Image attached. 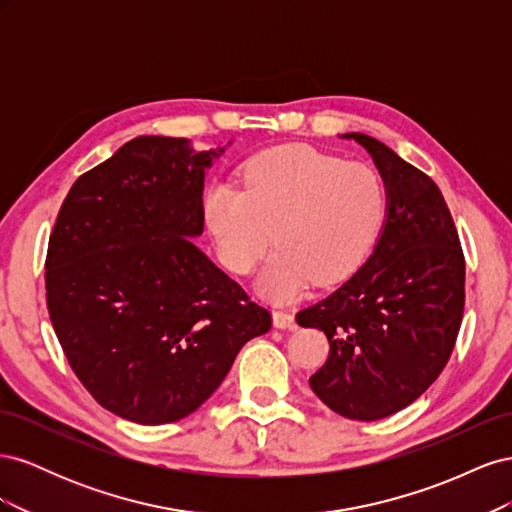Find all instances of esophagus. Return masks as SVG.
<instances>
[{
    "mask_svg": "<svg viewBox=\"0 0 512 512\" xmlns=\"http://www.w3.org/2000/svg\"><path fill=\"white\" fill-rule=\"evenodd\" d=\"M273 324H275V329H294V327H297L294 316L290 312H286V309H275Z\"/></svg>",
    "mask_w": 512,
    "mask_h": 512,
    "instance_id": "1",
    "label": "esophagus"
}]
</instances>
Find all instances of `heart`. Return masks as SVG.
<instances>
[{
	"label": "heart",
	"instance_id": "heart-1",
	"mask_svg": "<svg viewBox=\"0 0 512 512\" xmlns=\"http://www.w3.org/2000/svg\"><path fill=\"white\" fill-rule=\"evenodd\" d=\"M386 207L374 168L303 145L260 153L245 168L243 190L215 185L205 194V220L230 271L252 273L275 235L280 252L262 273V288L280 301L312 282L348 280L374 247Z\"/></svg>",
	"mask_w": 512,
	"mask_h": 512
}]
</instances>
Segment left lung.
Instances as JSON below:
<instances>
[{"label":"left lung","mask_w":512,"mask_h":512,"mask_svg":"<svg viewBox=\"0 0 512 512\" xmlns=\"http://www.w3.org/2000/svg\"><path fill=\"white\" fill-rule=\"evenodd\" d=\"M386 185L374 254L346 284L297 314L327 335L329 359L309 378L333 412L378 421L410 406L442 374L466 305V258L440 188L367 134L350 132Z\"/></svg>","instance_id":"1"}]
</instances>
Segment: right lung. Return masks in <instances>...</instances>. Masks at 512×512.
<instances>
[{
  "label": "right lung",
  "instance_id": "add662e5",
  "mask_svg": "<svg viewBox=\"0 0 512 512\" xmlns=\"http://www.w3.org/2000/svg\"><path fill=\"white\" fill-rule=\"evenodd\" d=\"M224 149L138 136L74 181L46 252V307L72 371L102 408L175 423L218 389L269 309L192 243L205 170Z\"/></svg>",
  "mask_w": 512,
  "mask_h": 512
}]
</instances>
